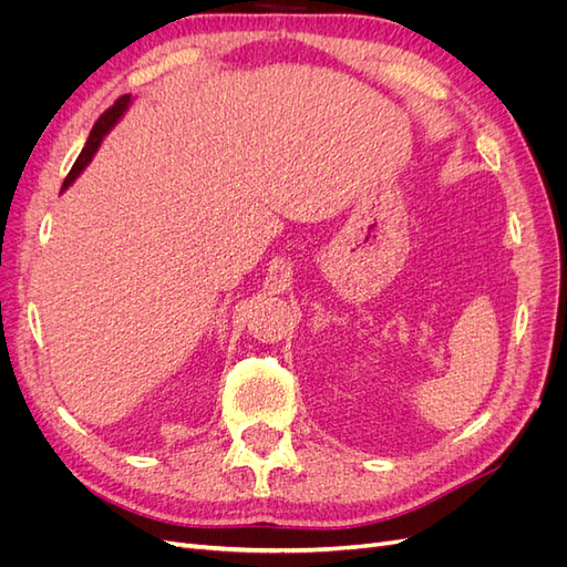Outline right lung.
<instances>
[{"label":"right lung","mask_w":567,"mask_h":567,"mask_svg":"<svg viewBox=\"0 0 567 567\" xmlns=\"http://www.w3.org/2000/svg\"><path fill=\"white\" fill-rule=\"evenodd\" d=\"M127 106H130V94H125V96H120L115 104L101 115L96 123H94V127H92V132H90V140H87V144H84V148H82V153L78 156V161H75V165H73V169L71 173H68V177H65V182H63V186H61V192H65L68 186H71L78 177H80V173L84 167L90 165V161L94 158V153L99 151V146H101V142H104V136L113 130V125L117 123L120 117H123V113L127 111Z\"/></svg>","instance_id":"add662e5"}]
</instances>
